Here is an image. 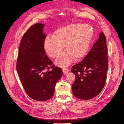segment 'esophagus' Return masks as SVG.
<instances>
[{"mask_svg": "<svg viewBox=\"0 0 124 124\" xmlns=\"http://www.w3.org/2000/svg\"><path fill=\"white\" fill-rule=\"evenodd\" d=\"M62 71H63V74H66L67 72H68L69 70L67 69V68H62Z\"/></svg>", "mask_w": 124, "mask_h": 124, "instance_id": "1", "label": "esophagus"}]
</instances>
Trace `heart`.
<instances>
[{"instance_id":"b5f03b06","label":"heart","mask_w":124,"mask_h":124,"mask_svg":"<svg viewBox=\"0 0 124 124\" xmlns=\"http://www.w3.org/2000/svg\"><path fill=\"white\" fill-rule=\"evenodd\" d=\"M93 36V30L88 25L82 23L67 25L56 29L53 37H46L44 48L50 57L57 58L65 47L66 51L56 63L60 66H66L72 62L73 58L78 60L84 56Z\"/></svg>"}]
</instances>
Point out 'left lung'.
Listing matches in <instances>:
<instances>
[{
	"label": "left lung",
	"instance_id": "obj_1",
	"mask_svg": "<svg viewBox=\"0 0 124 124\" xmlns=\"http://www.w3.org/2000/svg\"><path fill=\"white\" fill-rule=\"evenodd\" d=\"M108 69L106 38L102 32L83 61L74 65L71 70L76 76L72 85L73 95L82 100L96 97L104 87Z\"/></svg>",
	"mask_w": 124,
	"mask_h": 124
}]
</instances>
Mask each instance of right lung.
Returning a JSON list of instances; mask_svg holds the SVG:
<instances>
[{"label":"right lung","mask_w":124,"mask_h":124,"mask_svg":"<svg viewBox=\"0 0 124 124\" xmlns=\"http://www.w3.org/2000/svg\"><path fill=\"white\" fill-rule=\"evenodd\" d=\"M43 24L36 23L24 34L18 50L16 70L26 93L31 98L46 101L53 96L62 69L53 65L46 54Z\"/></svg>","instance_id":"add662e5"}]
</instances>
